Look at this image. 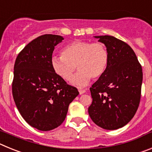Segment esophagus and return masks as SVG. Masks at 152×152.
I'll use <instances>...</instances> for the list:
<instances>
[{
  "label": "esophagus",
  "instance_id": "esophagus-1",
  "mask_svg": "<svg viewBox=\"0 0 152 152\" xmlns=\"http://www.w3.org/2000/svg\"><path fill=\"white\" fill-rule=\"evenodd\" d=\"M86 90L85 89H80L79 90V94H80V95L83 94H84V93H86Z\"/></svg>",
  "mask_w": 152,
  "mask_h": 152
}]
</instances>
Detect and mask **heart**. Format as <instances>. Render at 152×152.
<instances>
[{"label":"heart","instance_id":"obj_1","mask_svg":"<svg viewBox=\"0 0 152 152\" xmlns=\"http://www.w3.org/2000/svg\"><path fill=\"white\" fill-rule=\"evenodd\" d=\"M109 63V52L103 42L79 40L68 44L61 56H52V68L64 80H69L76 69L79 70L72 79V84L83 87L92 79H98L105 73Z\"/></svg>","mask_w":152,"mask_h":152}]
</instances>
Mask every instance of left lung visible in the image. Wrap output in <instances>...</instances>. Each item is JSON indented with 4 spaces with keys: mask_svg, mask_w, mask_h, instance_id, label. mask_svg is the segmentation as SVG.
Here are the masks:
<instances>
[{
    "mask_svg": "<svg viewBox=\"0 0 152 152\" xmlns=\"http://www.w3.org/2000/svg\"><path fill=\"white\" fill-rule=\"evenodd\" d=\"M107 46L105 73L90 88L93 101L88 113L93 122L107 130L126 126L135 116L141 99L142 68L131 47L111 36H94Z\"/></svg>",
    "mask_w": 152,
    "mask_h": 152,
    "instance_id": "obj_1",
    "label": "left lung"
}]
</instances>
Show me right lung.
Returning a JSON list of instances; mask_svg holds the SVG:
<instances>
[{"label":"right lung","instance_id":"right-lung-1","mask_svg":"<svg viewBox=\"0 0 152 152\" xmlns=\"http://www.w3.org/2000/svg\"><path fill=\"white\" fill-rule=\"evenodd\" d=\"M64 39L45 34L31 41L16 58L12 94L25 121L41 131L64 122L68 106L79 92L58 76L51 64L55 46Z\"/></svg>","mask_w":152,"mask_h":152}]
</instances>
